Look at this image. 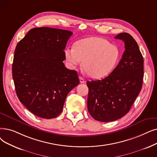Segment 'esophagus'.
I'll return each instance as SVG.
<instances>
[{
  "instance_id": "1",
  "label": "esophagus",
  "mask_w": 157,
  "mask_h": 157,
  "mask_svg": "<svg viewBox=\"0 0 157 157\" xmlns=\"http://www.w3.org/2000/svg\"><path fill=\"white\" fill-rule=\"evenodd\" d=\"M79 81H80L81 83H85V79L82 77H79Z\"/></svg>"
}]
</instances>
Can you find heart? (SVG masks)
Returning <instances> with one entry per match:
<instances>
[{
	"mask_svg": "<svg viewBox=\"0 0 157 157\" xmlns=\"http://www.w3.org/2000/svg\"><path fill=\"white\" fill-rule=\"evenodd\" d=\"M65 59L72 67L83 61V68L88 76L101 78L110 74L118 63L120 51L117 45L101 37L79 40L74 48L65 50Z\"/></svg>",
	"mask_w": 157,
	"mask_h": 157,
	"instance_id": "b5f03b06",
	"label": "heart"
}]
</instances>
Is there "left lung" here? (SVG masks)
Listing matches in <instances>:
<instances>
[{"label": "left lung", "mask_w": 157, "mask_h": 157, "mask_svg": "<svg viewBox=\"0 0 157 157\" xmlns=\"http://www.w3.org/2000/svg\"><path fill=\"white\" fill-rule=\"evenodd\" d=\"M124 42L118 65L101 80L88 81V111L101 122L117 120L130 110L142 88L144 59L135 39L127 33L115 37Z\"/></svg>", "instance_id": "1"}]
</instances>
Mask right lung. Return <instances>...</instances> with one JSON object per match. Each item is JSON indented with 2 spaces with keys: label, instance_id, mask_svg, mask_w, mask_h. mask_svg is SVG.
Returning a JSON list of instances; mask_svg holds the SVG:
<instances>
[{
  "label": "right lung",
  "instance_id": "right-lung-1",
  "mask_svg": "<svg viewBox=\"0 0 157 157\" xmlns=\"http://www.w3.org/2000/svg\"><path fill=\"white\" fill-rule=\"evenodd\" d=\"M71 31L33 28L17 44L12 75L20 101L34 115L56 117L68 94L79 83L77 72L67 69L64 49Z\"/></svg>",
  "mask_w": 157,
  "mask_h": 157
}]
</instances>
